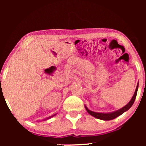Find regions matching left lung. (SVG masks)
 Wrapping results in <instances>:
<instances>
[{
    "instance_id": "obj_1",
    "label": "left lung",
    "mask_w": 146,
    "mask_h": 146,
    "mask_svg": "<svg viewBox=\"0 0 146 146\" xmlns=\"http://www.w3.org/2000/svg\"><path fill=\"white\" fill-rule=\"evenodd\" d=\"M138 87H139V82L138 84H137L136 90H135V93H134L133 96L130 101L125 106H123V108H120V109L116 110V111L114 112H111V113H97V112H94L88 109V108L85 106V108H86V111L88 112V113L90 114V115H92L93 117H95V118L99 119H102V120H105V121H108V120H112L113 119H115L116 117H119V115H121L123 114L124 112L127 111V110H129L130 108V107L132 106V104H134V102H135V99H136L137 97V90H138Z\"/></svg>"
}]
</instances>
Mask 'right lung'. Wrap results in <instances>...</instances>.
Masks as SVG:
<instances>
[{
    "instance_id": "add662e5",
    "label": "right lung",
    "mask_w": 146,
    "mask_h": 146,
    "mask_svg": "<svg viewBox=\"0 0 146 146\" xmlns=\"http://www.w3.org/2000/svg\"><path fill=\"white\" fill-rule=\"evenodd\" d=\"M56 115V114H55V115H52V116H51V117H47V118H46V119H44V120H46V119H50V118H51V117H53V116H55V115Z\"/></svg>"
}]
</instances>
